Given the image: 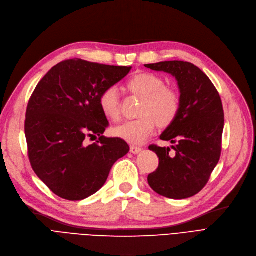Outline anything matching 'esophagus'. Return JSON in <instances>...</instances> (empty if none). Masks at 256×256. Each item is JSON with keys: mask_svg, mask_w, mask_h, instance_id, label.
<instances>
[{"mask_svg": "<svg viewBox=\"0 0 256 256\" xmlns=\"http://www.w3.org/2000/svg\"><path fill=\"white\" fill-rule=\"evenodd\" d=\"M142 148L140 147H136V146H131L130 147V152L134 153V154H138V152H140Z\"/></svg>", "mask_w": 256, "mask_h": 256, "instance_id": "34e87169", "label": "esophagus"}]
</instances>
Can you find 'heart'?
I'll return each mask as SVG.
<instances>
[{"label": "heart", "mask_w": 256, "mask_h": 256, "mask_svg": "<svg viewBox=\"0 0 256 256\" xmlns=\"http://www.w3.org/2000/svg\"><path fill=\"white\" fill-rule=\"evenodd\" d=\"M127 87L132 94L142 98L138 114L140 118L126 120L114 129L116 138L130 144H142L154 132L158 124L167 127L174 122L180 110V96L178 91L166 86L160 76L142 72L131 78ZM100 109L108 120H120V94L116 86L107 87L98 98Z\"/></svg>", "instance_id": "obj_1"}]
</instances>
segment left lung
I'll return each instance as SVG.
<instances>
[{
	"label": "left lung",
	"mask_w": 256,
	"mask_h": 256,
	"mask_svg": "<svg viewBox=\"0 0 256 256\" xmlns=\"http://www.w3.org/2000/svg\"><path fill=\"white\" fill-rule=\"evenodd\" d=\"M176 76L180 91L176 120L162 132V140L170 148L150 145L160 160L158 169L148 176L149 186L160 196L184 200L196 196L207 185L222 153L224 109L216 86L202 71L189 62L168 60L144 65Z\"/></svg>",
	"instance_id": "1"
}]
</instances>
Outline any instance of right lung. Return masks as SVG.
<instances>
[{
	"mask_svg": "<svg viewBox=\"0 0 256 256\" xmlns=\"http://www.w3.org/2000/svg\"><path fill=\"white\" fill-rule=\"evenodd\" d=\"M131 68L66 60L38 82L26 110L28 158L56 196L67 200L92 196L104 186L114 164L128 153L124 140L102 136L109 122L98 98ZM96 135V143L86 144Z\"/></svg>",
	"mask_w": 256,
	"mask_h": 256,
	"instance_id": "right-lung-1",
	"label": "right lung"
}]
</instances>
